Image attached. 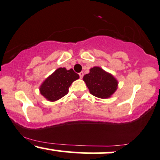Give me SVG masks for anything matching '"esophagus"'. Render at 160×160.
<instances>
[{"label": "esophagus", "mask_w": 160, "mask_h": 160, "mask_svg": "<svg viewBox=\"0 0 160 160\" xmlns=\"http://www.w3.org/2000/svg\"><path fill=\"white\" fill-rule=\"evenodd\" d=\"M78 74H79V77H80V78H83V76H84V72H81L78 73Z\"/></svg>", "instance_id": "obj_1"}]
</instances>
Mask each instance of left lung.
<instances>
[{
  "instance_id": "8db88e82",
  "label": "left lung",
  "mask_w": 160,
  "mask_h": 160,
  "mask_svg": "<svg viewBox=\"0 0 160 160\" xmlns=\"http://www.w3.org/2000/svg\"><path fill=\"white\" fill-rule=\"evenodd\" d=\"M83 80L90 93L98 98H109L118 88L117 79L99 67L90 69V72L84 76Z\"/></svg>"
}]
</instances>
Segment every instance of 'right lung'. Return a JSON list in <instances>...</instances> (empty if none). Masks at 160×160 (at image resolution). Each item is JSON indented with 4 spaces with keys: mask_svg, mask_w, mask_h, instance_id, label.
Listing matches in <instances>:
<instances>
[{
    "mask_svg": "<svg viewBox=\"0 0 160 160\" xmlns=\"http://www.w3.org/2000/svg\"><path fill=\"white\" fill-rule=\"evenodd\" d=\"M78 78H79V76L72 69L67 70L64 67H61L42 82L39 91L46 99L54 102L67 95L69 86Z\"/></svg>",
    "mask_w": 160,
    "mask_h": 160,
    "instance_id": "add662e5",
    "label": "right lung"
}]
</instances>
